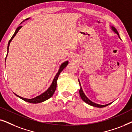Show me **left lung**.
<instances>
[{"label": "left lung", "instance_id": "obj_1", "mask_svg": "<svg viewBox=\"0 0 132 132\" xmlns=\"http://www.w3.org/2000/svg\"><path fill=\"white\" fill-rule=\"evenodd\" d=\"M111 28H112V30L114 32H115V33H116L117 35H118V37H120V35H119L118 32L117 30L116 29H115L114 27H113V26H112ZM79 84H80V82H79ZM79 94H80L81 98H82V100H84L85 102L86 103L88 104H89V105L94 106V107H97V108H104V107H105V106H107L109 105V104H111V103H109V104H105V105H101V104H96V103H95L91 102V101L89 100V99H88L87 97H86V95H85V94L84 93V92H83L82 88V87H81V86H80V90H79Z\"/></svg>", "mask_w": 132, "mask_h": 132}]
</instances>
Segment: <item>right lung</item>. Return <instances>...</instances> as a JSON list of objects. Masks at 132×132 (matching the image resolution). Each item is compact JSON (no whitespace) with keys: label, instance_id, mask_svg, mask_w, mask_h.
Returning <instances> with one entry per match:
<instances>
[{"label":"right lung","instance_id":"1","mask_svg":"<svg viewBox=\"0 0 132 132\" xmlns=\"http://www.w3.org/2000/svg\"><path fill=\"white\" fill-rule=\"evenodd\" d=\"M21 27H22V26H20L18 27V28H17V29H16L15 33L14 34V35H12V37H11V38L10 39V40L9 41V43H8V50H9V46H10V44L11 43V40L12 39V38L15 37L16 34L17 33L18 31H19ZM7 55H8V53H7ZM68 64V61H66V62H65L63 63V64L61 65V67H60V68H59V71H58V73H57L56 74V75L55 76V78H54L53 80V82H52V84L51 85V86H50L49 88L47 90V91L45 92V93H43L42 94L39 95V96H37L35 97V98H31V99H28V98H23V97H20L19 96V95H16L15 94L17 95V97H19V98H20L21 99H22V100H23L24 101H25V102H29V103H41V102H44V101L47 100V99L50 98V97H51L52 95H53L54 93H55V90H56V81L57 80V79H58V77L59 75H60L61 72L66 67L67 65Z\"/></svg>","mask_w":132,"mask_h":132}]
</instances>
